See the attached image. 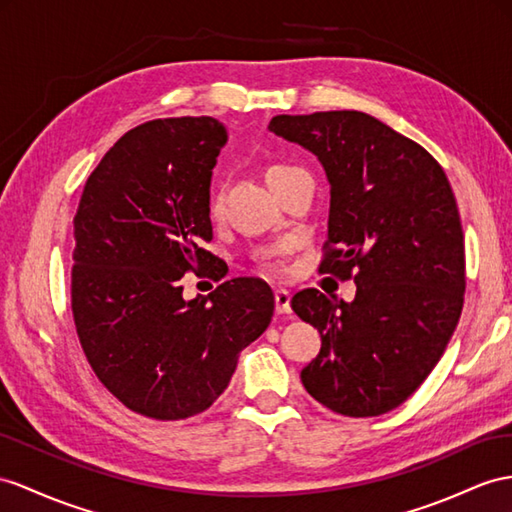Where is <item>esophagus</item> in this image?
Segmentation results:
<instances>
[{"instance_id": "34e87169", "label": "esophagus", "mask_w": 512, "mask_h": 512, "mask_svg": "<svg viewBox=\"0 0 512 512\" xmlns=\"http://www.w3.org/2000/svg\"><path fill=\"white\" fill-rule=\"evenodd\" d=\"M290 300H292V294L287 290H274V309H277V313H290L292 307H290Z\"/></svg>"}]
</instances>
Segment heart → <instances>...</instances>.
<instances>
[{"label": "heart", "mask_w": 512, "mask_h": 512, "mask_svg": "<svg viewBox=\"0 0 512 512\" xmlns=\"http://www.w3.org/2000/svg\"><path fill=\"white\" fill-rule=\"evenodd\" d=\"M283 168H287V166H270V168H268V173H266V177H270V175H274V173H279V170H283ZM220 207H222V196H220V192H216V194L209 196V203H207V212H209V216L216 218V216L220 214Z\"/></svg>", "instance_id": "obj_1"}]
</instances>
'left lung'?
<instances>
[{
  "label": "left lung",
  "instance_id": "1",
  "mask_svg": "<svg viewBox=\"0 0 512 512\" xmlns=\"http://www.w3.org/2000/svg\"><path fill=\"white\" fill-rule=\"evenodd\" d=\"M268 129L318 155L331 183L320 272L357 283L352 303L294 294V313L322 337L300 381L339 415H383L426 381L461 318L465 238L450 181L365 112L279 114Z\"/></svg>",
  "mask_w": 512,
  "mask_h": 512
}]
</instances>
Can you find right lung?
Masks as SVG:
<instances>
[{
    "mask_svg": "<svg viewBox=\"0 0 512 512\" xmlns=\"http://www.w3.org/2000/svg\"><path fill=\"white\" fill-rule=\"evenodd\" d=\"M225 142L212 116L129 129L90 173L73 218L71 309L84 355L116 400L160 422L209 409L272 320V290L253 277L183 298L186 272L220 279L203 244Z\"/></svg>",
    "mask_w": 512,
    "mask_h": 512,
    "instance_id": "add662e5",
    "label": "right lung"
}]
</instances>
